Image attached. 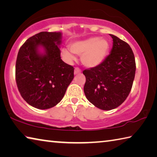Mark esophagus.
<instances>
[{
	"label": "esophagus",
	"mask_w": 157,
	"mask_h": 157,
	"mask_svg": "<svg viewBox=\"0 0 157 157\" xmlns=\"http://www.w3.org/2000/svg\"><path fill=\"white\" fill-rule=\"evenodd\" d=\"M81 73V70L79 68H75V70H74V73L75 75H78V74H79Z\"/></svg>",
	"instance_id": "1"
}]
</instances>
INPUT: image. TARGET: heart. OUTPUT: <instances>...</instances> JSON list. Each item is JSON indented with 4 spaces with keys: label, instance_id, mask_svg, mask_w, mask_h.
<instances>
[{
    "label": "heart",
    "instance_id": "1",
    "mask_svg": "<svg viewBox=\"0 0 157 157\" xmlns=\"http://www.w3.org/2000/svg\"><path fill=\"white\" fill-rule=\"evenodd\" d=\"M109 43L105 38L91 37L83 41L74 42L70 45V50L63 48L62 55L67 62L74 59L72 54L81 55V62L83 65L89 68H94L103 62L107 56Z\"/></svg>",
    "mask_w": 157,
    "mask_h": 157
}]
</instances>
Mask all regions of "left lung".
Returning a JSON list of instances; mask_svg holds the SVG:
<instances>
[{"mask_svg": "<svg viewBox=\"0 0 157 157\" xmlns=\"http://www.w3.org/2000/svg\"><path fill=\"white\" fill-rule=\"evenodd\" d=\"M110 36L113 39L110 54L99 66L83 71L84 94L90 102L102 110L113 109L126 100L136 72L129 45L116 36Z\"/></svg>", "mask_w": 157, "mask_h": 157, "instance_id": "left-lung-1", "label": "left lung"}]
</instances>
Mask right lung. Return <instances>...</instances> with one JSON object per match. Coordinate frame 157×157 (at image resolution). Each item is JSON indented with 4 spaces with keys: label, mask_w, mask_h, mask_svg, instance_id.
I'll use <instances>...</instances> for the list:
<instances>
[{
    "label": "right lung",
    "mask_w": 157,
    "mask_h": 157,
    "mask_svg": "<svg viewBox=\"0 0 157 157\" xmlns=\"http://www.w3.org/2000/svg\"><path fill=\"white\" fill-rule=\"evenodd\" d=\"M61 33L41 32L31 36L18 50L16 82L29 105L47 109L62 100L74 78V68L61 59ZM42 47L44 53L39 51Z\"/></svg>",
    "instance_id": "1"
}]
</instances>
